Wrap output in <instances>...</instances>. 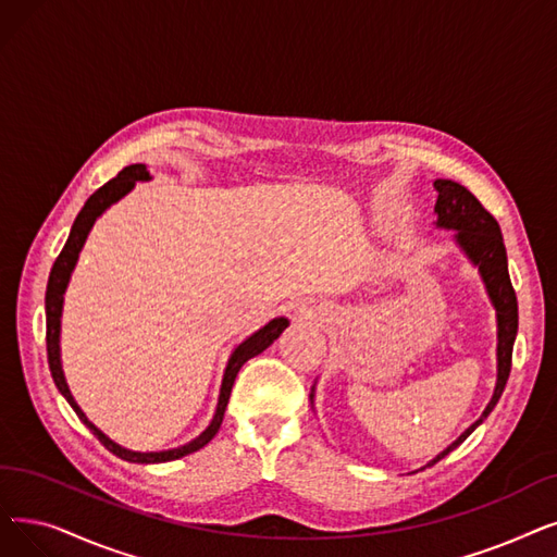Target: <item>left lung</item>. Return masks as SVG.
<instances>
[{
	"mask_svg": "<svg viewBox=\"0 0 557 557\" xmlns=\"http://www.w3.org/2000/svg\"><path fill=\"white\" fill-rule=\"evenodd\" d=\"M437 188V205H434V213H437V227L455 230L457 246L471 259L473 265H478V273L485 282L487 296L496 309V323H498V346H496V359H498V377L496 389L485 407L482 417L467 428L459 437L437 457L432 459V465H437L442 457H446L450 450H455L462 444L469 434L490 417L492 409L496 407L505 382L510 377L512 369V348L519 327V307H517V294L510 282V273H507V255L503 246V234L494 215L478 202V198L462 184L450 180H437L434 182ZM313 398V394H311Z\"/></svg>",
	"mask_w": 557,
	"mask_h": 557,
	"instance_id": "obj_1",
	"label": "left lung"
}]
</instances>
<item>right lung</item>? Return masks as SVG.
I'll return each instance as SVG.
<instances>
[{
    "label": "right lung",
    "mask_w": 557,
    "mask_h": 557,
    "mask_svg": "<svg viewBox=\"0 0 557 557\" xmlns=\"http://www.w3.org/2000/svg\"><path fill=\"white\" fill-rule=\"evenodd\" d=\"M150 180V173L148 168H145V163H132L127 168H123V171L117 173V177L109 180L102 188H98L92 193V196L86 200L84 209L79 211V215L75 219V223H72V230H70V236L65 240V246L61 250V255L57 257L54 265H52V273H50V280H47V292H45V313H47V361H50V371H52V377H54V384L57 389L63 394V398L70 403V407L75 409L79 421L98 437L107 450H111L113 455H117L120 459H127V462H136V465H159V462H171V459H180L188 453H196L200 450L202 446H207L213 437L215 432L221 430V423H223V417H225V409H227V403H230V394H232V386H234V380L240 371V367L246 364L248 359H252L255 355L263 352L265 348H269L275 338L286 330L288 321L284 317L280 319H273L269 325H263L261 330H257L252 336H248L244 344H238L227 361V369H225V375H223V384H221V396H219V405H215V414L211 419V423L207 425V430L202 434H198L196 440L180 446V448H171V450H159V453H138V450H129V448H123L120 444L111 442L107 434L95 428L86 414L82 412V407L75 403V398H72L70 389H67V382H65V375H63V369H61V348H59V338H61V311H63V294L67 288V282H70V275L72 271H75V263L79 259V252L86 244V236L92 227V223L100 219V215L113 205L117 202L120 198H125L127 193L134 188L136 182H148Z\"/></svg>",
    "instance_id": "obj_1"
}]
</instances>
